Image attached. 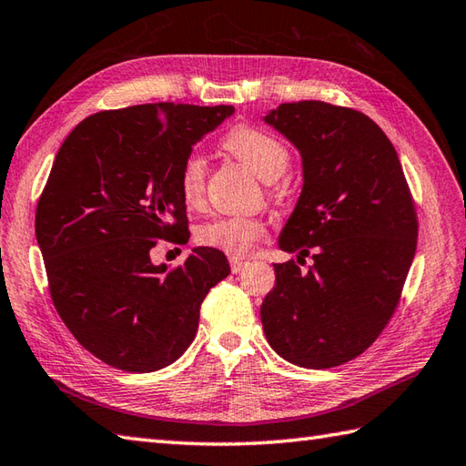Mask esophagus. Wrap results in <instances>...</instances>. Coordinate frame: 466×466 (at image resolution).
<instances>
[{
  "label": "esophagus",
  "mask_w": 466,
  "mask_h": 466,
  "mask_svg": "<svg viewBox=\"0 0 466 466\" xmlns=\"http://www.w3.org/2000/svg\"><path fill=\"white\" fill-rule=\"evenodd\" d=\"M230 268H232V272H234V274H240V272L246 268V262H244V260H236V258H232V260H230Z\"/></svg>",
  "instance_id": "1"
}]
</instances>
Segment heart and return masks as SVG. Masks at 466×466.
I'll return each instance as SVG.
<instances>
[{
	"mask_svg": "<svg viewBox=\"0 0 466 466\" xmlns=\"http://www.w3.org/2000/svg\"><path fill=\"white\" fill-rule=\"evenodd\" d=\"M222 147L236 160L246 164L264 182H274L289 170L290 152L279 137L256 126L240 124L224 136ZM177 186L184 202L200 206L206 187V162L200 154H187L177 174ZM266 236V226L256 218L218 216L196 230L198 244L222 252L230 258H244Z\"/></svg>",
	"mask_w": 466,
	"mask_h": 466,
	"instance_id": "heart-1",
	"label": "heart"
}]
</instances>
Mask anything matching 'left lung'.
<instances>
[{"label": "left lung", "mask_w": 466, "mask_h": 466, "mask_svg": "<svg viewBox=\"0 0 466 466\" xmlns=\"http://www.w3.org/2000/svg\"><path fill=\"white\" fill-rule=\"evenodd\" d=\"M264 122L302 156V194L280 250L314 260L306 274L294 260L274 264L264 334L289 362L332 369L369 349L397 310L417 252V208L397 150L362 112L302 100Z\"/></svg>", "instance_id": "8db88e82"}]
</instances>
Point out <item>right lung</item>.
I'll return each instance as SVG.
<instances>
[{
	"mask_svg": "<svg viewBox=\"0 0 466 466\" xmlns=\"http://www.w3.org/2000/svg\"><path fill=\"white\" fill-rule=\"evenodd\" d=\"M232 114L170 102L104 110L59 147L35 210L49 294L76 340L114 369L154 372L180 359L206 294L230 274L204 246L172 270L150 250L187 240L180 166Z\"/></svg>",
	"mask_w": 466,
	"mask_h": 466,
	"instance_id": "1",
	"label": "right lung"
}]
</instances>
